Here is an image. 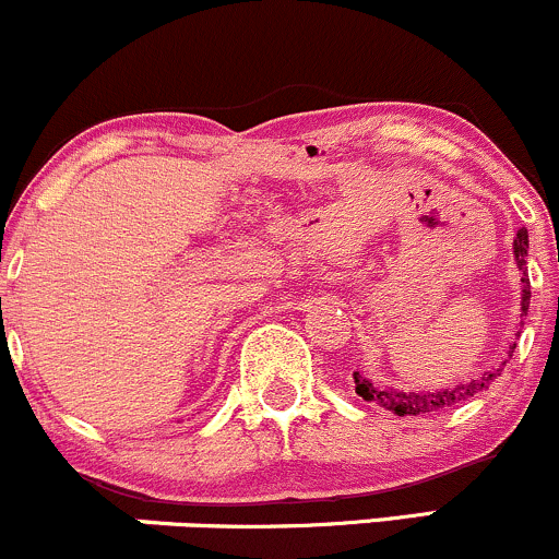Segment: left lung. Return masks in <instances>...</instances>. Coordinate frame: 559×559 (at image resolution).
<instances>
[{
	"label": "left lung",
	"mask_w": 559,
	"mask_h": 559,
	"mask_svg": "<svg viewBox=\"0 0 559 559\" xmlns=\"http://www.w3.org/2000/svg\"><path fill=\"white\" fill-rule=\"evenodd\" d=\"M525 257H528V230L520 228L518 230V238H514V260H518L520 270H525ZM523 312H528V299H531V281L528 275H523ZM520 336V331H518ZM512 345L509 347V358H512L514 353ZM507 358V360H509ZM507 360H501L499 366H496L493 371H486L480 379H472L467 384H456V388L451 390H440V392H401V390H379L373 388L369 379L360 377L358 371H353V379H355V392H358L364 401H371L377 403V406L392 411V414L397 416H425V414H432V411H445L451 406H456V403L462 401H469V397H475L477 392L488 390V384L493 382L496 377H501V371H504Z\"/></svg>",
	"instance_id": "1"
}]
</instances>
